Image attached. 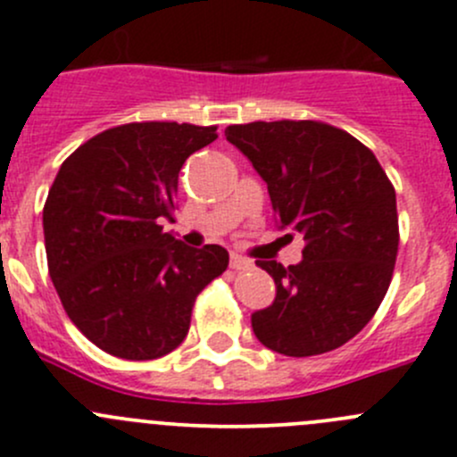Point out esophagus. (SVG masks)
<instances>
[{"label": "esophagus", "mask_w": 457, "mask_h": 457, "mask_svg": "<svg viewBox=\"0 0 457 457\" xmlns=\"http://www.w3.org/2000/svg\"><path fill=\"white\" fill-rule=\"evenodd\" d=\"M250 266H253V262H248V259L241 257V254H232V257H229V268H232V270H248Z\"/></svg>", "instance_id": "1"}]
</instances>
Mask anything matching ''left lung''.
<instances>
[{"label":"left lung","mask_w":457,"mask_h":457,"mask_svg":"<svg viewBox=\"0 0 457 457\" xmlns=\"http://www.w3.org/2000/svg\"><path fill=\"white\" fill-rule=\"evenodd\" d=\"M225 137L268 185L279 229L304 237L295 266L257 262L277 295L253 313L254 336L284 356L338 349L372 320L390 287L399 250L395 187L368 146L329 123H238Z\"/></svg>","instance_id":"8db88e82"}]
</instances>
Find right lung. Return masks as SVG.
I'll use <instances>...</instances> for the list:
<instances>
[{
  "label": "right lung",
  "instance_id": "right-lung-1",
  "mask_svg": "<svg viewBox=\"0 0 457 457\" xmlns=\"http://www.w3.org/2000/svg\"><path fill=\"white\" fill-rule=\"evenodd\" d=\"M216 126L123 123L62 162L45 209L49 277L80 334L126 361H153L187 338L191 309L229 263L220 245L187 248L173 223L178 173Z\"/></svg>",
  "mask_w": 457,
  "mask_h": 457
}]
</instances>
